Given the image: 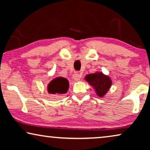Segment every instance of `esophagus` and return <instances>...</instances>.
Here are the masks:
<instances>
[{"mask_svg": "<svg viewBox=\"0 0 150 150\" xmlns=\"http://www.w3.org/2000/svg\"><path fill=\"white\" fill-rule=\"evenodd\" d=\"M82 77V74L81 73H79V72H76L73 75V79L75 80L76 81H79L81 80Z\"/></svg>", "mask_w": 150, "mask_h": 150, "instance_id": "obj_1", "label": "esophagus"}]
</instances>
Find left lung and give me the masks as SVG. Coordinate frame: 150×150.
Instances as JSON below:
<instances>
[{
  "label": "left lung",
  "mask_w": 150,
  "mask_h": 150,
  "mask_svg": "<svg viewBox=\"0 0 150 150\" xmlns=\"http://www.w3.org/2000/svg\"><path fill=\"white\" fill-rule=\"evenodd\" d=\"M85 80L93 86L98 96L102 97L106 93L112 85V82L107 76L102 72L90 74L85 76Z\"/></svg>",
  "instance_id": "1"
}]
</instances>
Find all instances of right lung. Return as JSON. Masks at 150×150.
<instances>
[{
  "label": "right lung",
  "mask_w": 150,
  "mask_h": 150,
  "mask_svg": "<svg viewBox=\"0 0 150 150\" xmlns=\"http://www.w3.org/2000/svg\"><path fill=\"white\" fill-rule=\"evenodd\" d=\"M69 83L65 78L59 77L52 80L48 86L49 93L53 95H60L65 93L68 89Z\"/></svg>",
  "instance_id": "1"
}]
</instances>
